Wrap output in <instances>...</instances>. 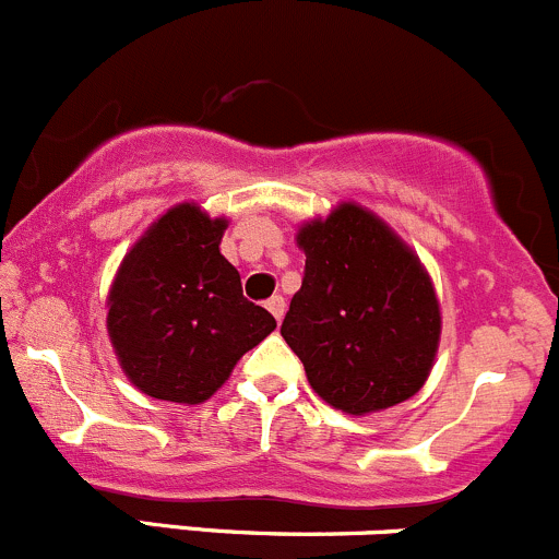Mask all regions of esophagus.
I'll return each mask as SVG.
<instances>
[{
    "instance_id": "34e87169",
    "label": "esophagus",
    "mask_w": 559,
    "mask_h": 559,
    "mask_svg": "<svg viewBox=\"0 0 559 559\" xmlns=\"http://www.w3.org/2000/svg\"><path fill=\"white\" fill-rule=\"evenodd\" d=\"M266 309L274 314V320H277V323H280L282 314H285V298H282V296H272V298H269V301H266Z\"/></svg>"
}]
</instances>
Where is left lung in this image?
Segmentation results:
<instances>
[{
    "label": "left lung",
    "mask_w": 559,
    "mask_h": 559,
    "mask_svg": "<svg viewBox=\"0 0 559 559\" xmlns=\"http://www.w3.org/2000/svg\"><path fill=\"white\" fill-rule=\"evenodd\" d=\"M307 255L282 336L334 411L369 416L411 400L440 347V301L411 245L356 201L298 225Z\"/></svg>",
    "instance_id": "obj_1"
}]
</instances>
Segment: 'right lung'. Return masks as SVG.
I'll use <instances>...</instances> for the list:
<instances>
[{"mask_svg":"<svg viewBox=\"0 0 559 559\" xmlns=\"http://www.w3.org/2000/svg\"><path fill=\"white\" fill-rule=\"evenodd\" d=\"M228 217L195 201L159 214L130 247L108 290V340L141 394L176 405L212 400L277 320L241 296L219 252Z\"/></svg>","mask_w":559,"mask_h":559,"instance_id":"right-lung-1","label":"right lung"}]
</instances>
